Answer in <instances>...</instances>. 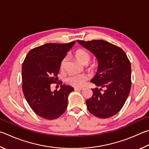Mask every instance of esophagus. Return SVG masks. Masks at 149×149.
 Returning <instances> with one entry per match:
<instances>
[{"mask_svg":"<svg viewBox=\"0 0 149 149\" xmlns=\"http://www.w3.org/2000/svg\"><path fill=\"white\" fill-rule=\"evenodd\" d=\"M74 89L75 91H80V90H83V88H74Z\"/></svg>","mask_w":149,"mask_h":149,"instance_id":"1","label":"esophagus"}]
</instances>
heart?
<instances>
[{
	"label": "heart",
	"instance_id": "heart-1",
	"mask_svg": "<svg viewBox=\"0 0 149 149\" xmlns=\"http://www.w3.org/2000/svg\"><path fill=\"white\" fill-rule=\"evenodd\" d=\"M75 56L80 63L82 65H87L91 59L90 54L84 49H79L75 52ZM66 63V58H64L61 61V67L63 68ZM87 77L84 74H74L70 75L67 79V82L69 84L74 87H82L84 84Z\"/></svg>",
	"mask_w": 149,
	"mask_h": 149
}]
</instances>
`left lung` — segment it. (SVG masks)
<instances>
[{
	"label": "left lung",
	"mask_w": 149,
	"mask_h": 149,
	"mask_svg": "<svg viewBox=\"0 0 149 149\" xmlns=\"http://www.w3.org/2000/svg\"><path fill=\"white\" fill-rule=\"evenodd\" d=\"M95 56L98 62L97 73L91 80L96 86L92 97L86 100L90 113L100 118L115 115L123 107L131 89V64L123 49L109 42L94 40H77Z\"/></svg>",
	"instance_id": "1"
}]
</instances>
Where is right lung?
<instances>
[{
  "mask_svg": "<svg viewBox=\"0 0 149 149\" xmlns=\"http://www.w3.org/2000/svg\"><path fill=\"white\" fill-rule=\"evenodd\" d=\"M76 42L67 44H45L31 49L22 65V90L31 109L41 118H57L66 110L68 96L74 88L61 85L52 92L61 63Z\"/></svg>",
  "mask_w": 149,
  "mask_h": 149,
  "instance_id": "add662e5",
  "label": "right lung"
}]
</instances>
